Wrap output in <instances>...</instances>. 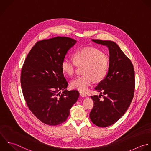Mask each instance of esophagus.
Here are the masks:
<instances>
[{"instance_id":"obj_1","label":"esophagus","mask_w":151,"mask_h":151,"mask_svg":"<svg viewBox=\"0 0 151 151\" xmlns=\"http://www.w3.org/2000/svg\"><path fill=\"white\" fill-rule=\"evenodd\" d=\"M79 94H80V96H82V97H86V95L85 93H84L83 92H82V91H80L79 92Z\"/></svg>"}]
</instances>
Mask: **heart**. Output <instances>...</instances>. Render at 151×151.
Listing matches in <instances>:
<instances>
[{
    "label": "heart",
    "instance_id": "1",
    "mask_svg": "<svg viewBox=\"0 0 151 151\" xmlns=\"http://www.w3.org/2000/svg\"><path fill=\"white\" fill-rule=\"evenodd\" d=\"M77 65L85 66V75L76 78L71 82L70 85L73 89L85 91L93 83L94 80L101 81L106 76L109 69V59L106 54L96 48L85 47L75 53V60L69 58H65L61 65L62 70L68 76H73Z\"/></svg>",
    "mask_w": 151,
    "mask_h": 151
}]
</instances>
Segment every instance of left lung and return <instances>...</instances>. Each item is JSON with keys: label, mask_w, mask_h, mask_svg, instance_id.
I'll use <instances>...</instances> for the list:
<instances>
[{"label": "left lung", "mask_w": 151, "mask_h": 151, "mask_svg": "<svg viewBox=\"0 0 151 151\" xmlns=\"http://www.w3.org/2000/svg\"><path fill=\"white\" fill-rule=\"evenodd\" d=\"M92 40L107 46L109 53L108 73L95 88L104 96H91L94 102L89 114L91 120L96 126L104 128L117 122L129 108L134 95L135 71L132 63L116 43ZM100 95L104 96L102 100Z\"/></svg>", "instance_id": "left-lung-1"}]
</instances>
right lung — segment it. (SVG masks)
Returning <instances> with one entry per match:
<instances>
[{"mask_svg":"<svg viewBox=\"0 0 151 151\" xmlns=\"http://www.w3.org/2000/svg\"><path fill=\"white\" fill-rule=\"evenodd\" d=\"M76 42L62 36L39 41L22 68L21 86L26 104L33 114L46 125L64 122L79 98L78 91L66 89L68 82L61 68L68 51Z\"/></svg>","mask_w":151,"mask_h":151,"instance_id":"1","label":"right lung"}]
</instances>
